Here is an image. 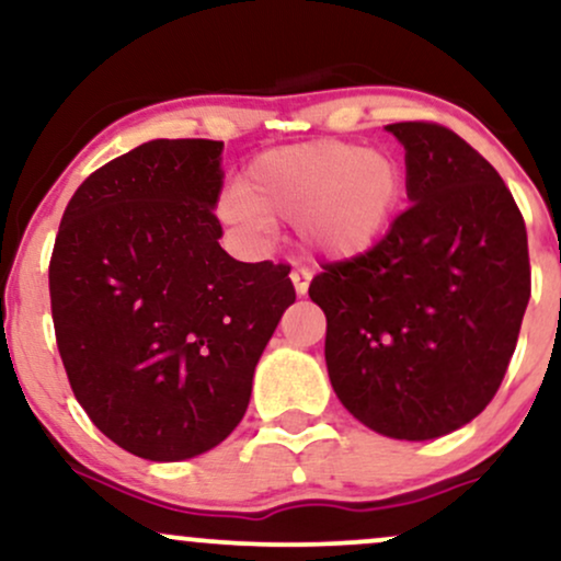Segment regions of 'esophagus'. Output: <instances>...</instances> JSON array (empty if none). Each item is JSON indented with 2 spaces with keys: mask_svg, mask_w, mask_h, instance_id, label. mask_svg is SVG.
<instances>
[{
  "mask_svg": "<svg viewBox=\"0 0 561 561\" xmlns=\"http://www.w3.org/2000/svg\"><path fill=\"white\" fill-rule=\"evenodd\" d=\"M289 279H293V285H295V293L298 295H306L308 293V285H311V272H308V268H295L293 274H289Z\"/></svg>",
  "mask_w": 561,
  "mask_h": 561,
  "instance_id": "34e87169",
  "label": "esophagus"
}]
</instances>
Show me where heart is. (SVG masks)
I'll list each match as a JSON object with an SVG mask.
<instances>
[{
	"label": "heart",
	"mask_w": 561,
	"mask_h": 561,
	"mask_svg": "<svg viewBox=\"0 0 561 561\" xmlns=\"http://www.w3.org/2000/svg\"><path fill=\"white\" fill-rule=\"evenodd\" d=\"M401 195V165L388 152L319 139L255 158L242 186L218 199V216L248 237L268 234L274 224H300L313 250L347 259L385 234Z\"/></svg>",
	"instance_id": "obj_1"
}]
</instances>
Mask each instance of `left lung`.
I'll list each match as a JSON object with an SVG mask.
<instances>
[{
	"label": "left lung",
	"instance_id": "8db88e82",
	"mask_svg": "<svg viewBox=\"0 0 561 561\" xmlns=\"http://www.w3.org/2000/svg\"><path fill=\"white\" fill-rule=\"evenodd\" d=\"M411 205L364 253L321 263L327 369L379 435L459 430L501 388L530 300L525 218L499 171L433 121L390 124Z\"/></svg>",
	"mask_w": 561,
	"mask_h": 561
}]
</instances>
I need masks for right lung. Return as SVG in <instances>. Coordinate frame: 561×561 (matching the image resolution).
<instances>
[{"mask_svg": "<svg viewBox=\"0 0 561 561\" xmlns=\"http://www.w3.org/2000/svg\"><path fill=\"white\" fill-rule=\"evenodd\" d=\"M224 141L152 139L87 176L53 259L57 351L102 435L150 461L205 454L240 424L287 306V263L218 244Z\"/></svg>", "mask_w": 561, "mask_h": 561, "instance_id": "obj_1", "label": "right lung"}]
</instances>
